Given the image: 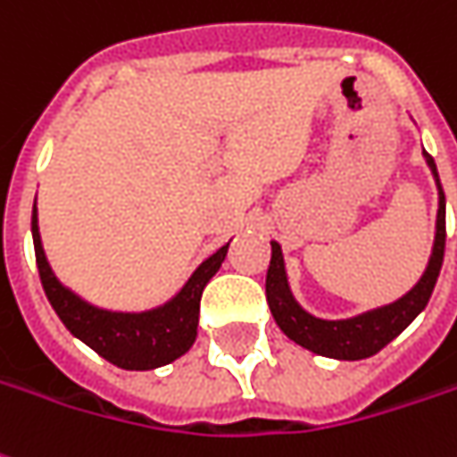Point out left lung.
<instances>
[{
  "label": "left lung",
  "instance_id": "left-lung-1",
  "mask_svg": "<svg viewBox=\"0 0 457 457\" xmlns=\"http://www.w3.org/2000/svg\"><path fill=\"white\" fill-rule=\"evenodd\" d=\"M423 157L437 187V217H436V240H433V253L428 260V268L420 275V280L412 285V290L398 297L395 303L372 307L368 312H360L355 318L325 320L307 312L305 307L295 300L285 270V257L282 247L272 240V257H270L268 280H265V293H268V305L275 322L280 330L293 343L303 345L315 355L335 360H365L380 353L387 343H393L412 320L418 318L428 305L433 287H436L437 275L443 268V254H445V195L440 187V177L433 157L423 150Z\"/></svg>",
  "mask_w": 457,
  "mask_h": 457
}]
</instances>
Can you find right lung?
Instances as JSON below:
<instances>
[{"label": "right lung", "mask_w": 457, "mask_h": 457, "mask_svg": "<svg viewBox=\"0 0 457 457\" xmlns=\"http://www.w3.org/2000/svg\"><path fill=\"white\" fill-rule=\"evenodd\" d=\"M32 240L37 268L42 278L46 300L52 303L64 328L89 345L97 355L110 360L112 365L122 370H154L185 355L195 337L200 322V297L207 282L212 280L225 254L228 245H222L215 254H210L200 268L189 275V280L179 287L175 297H170L162 305L142 310V312H122L107 310L87 303L85 297L62 285L54 270L49 268L39 220H37V200L32 210Z\"/></svg>", "instance_id": "right-lung-1"}]
</instances>
